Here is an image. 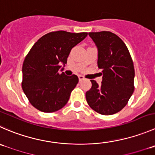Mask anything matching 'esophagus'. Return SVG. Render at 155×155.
<instances>
[{"instance_id": "34e87169", "label": "esophagus", "mask_w": 155, "mask_h": 155, "mask_svg": "<svg viewBox=\"0 0 155 155\" xmlns=\"http://www.w3.org/2000/svg\"><path fill=\"white\" fill-rule=\"evenodd\" d=\"M78 77H79V81H82V79H84V77L82 76V75H79V76H78Z\"/></svg>"}]
</instances>
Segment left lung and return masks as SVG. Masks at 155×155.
Segmentation results:
<instances>
[{"label":"left lung","instance_id":"obj_1","mask_svg":"<svg viewBox=\"0 0 155 155\" xmlns=\"http://www.w3.org/2000/svg\"><path fill=\"white\" fill-rule=\"evenodd\" d=\"M97 49V67L102 70V82L91 80L85 93L88 105L96 112L111 115L127 105L134 91L135 70L128 48L110 31L89 32Z\"/></svg>","mask_w":155,"mask_h":155}]
</instances>
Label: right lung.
I'll return each mask as SVG.
<instances>
[{
    "instance_id": "obj_1",
    "label": "right lung",
    "mask_w": 155,
    "mask_h": 155,
    "mask_svg": "<svg viewBox=\"0 0 155 155\" xmlns=\"http://www.w3.org/2000/svg\"><path fill=\"white\" fill-rule=\"evenodd\" d=\"M87 35L53 31L40 38L32 46L22 65V87L36 109L52 113L67 103L79 78L76 75L67 76L63 70L71 49Z\"/></svg>"
}]
</instances>
